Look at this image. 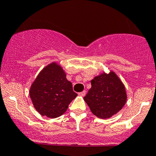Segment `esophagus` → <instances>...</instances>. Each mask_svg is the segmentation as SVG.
<instances>
[{
	"instance_id": "esophagus-1",
	"label": "esophagus",
	"mask_w": 156,
	"mask_h": 156,
	"mask_svg": "<svg viewBox=\"0 0 156 156\" xmlns=\"http://www.w3.org/2000/svg\"><path fill=\"white\" fill-rule=\"evenodd\" d=\"M86 91H81V92L78 93V95H79V96H81V97H84L86 95Z\"/></svg>"
}]
</instances>
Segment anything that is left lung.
Segmentation results:
<instances>
[{
    "label": "left lung",
    "mask_w": 156,
    "mask_h": 156,
    "mask_svg": "<svg viewBox=\"0 0 156 156\" xmlns=\"http://www.w3.org/2000/svg\"><path fill=\"white\" fill-rule=\"evenodd\" d=\"M91 83L83 99L94 115L108 119L123 108L126 102L125 87L113 72L95 77Z\"/></svg>",
    "instance_id": "obj_1"
}]
</instances>
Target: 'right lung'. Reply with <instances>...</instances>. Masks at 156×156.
<instances>
[{
	"instance_id": "add662e5",
	"label": "right lung",
	"mask_w": 156,
	"mask_h": 156,
	"mask_svg": "<svg viewBox=\"0 0 156 156\" xmlns=\"http://www.w3.org/2000/svg\"><path fill=\"white\" fill-rule=\"evenodd\" d=\"M77 95L62 68L56 63L43 69L30 90V96L37 111L51 119L65 113Z\"/></svg>"
}]
</instances>
